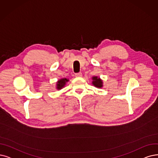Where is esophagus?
Returning a JSON list of instances; mask_svg holds the SVG:
<instances>
[{
  "instance_id": "obj_1",
  "label": "esophagus",
  "mask_w": 158,
  "mask_h": 158,
  "mask_svg": "<svg viewBox=\"0 0 158 158\" xmlns=\"http://www.w3.org/2000/svg\"><path fill=\"white\" fill-rule=\"evenodd\" d=\"M75 77H82V73H78L75 74Z\"/></svg>"
}]
</instances>
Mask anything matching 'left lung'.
Masks as SVG:
<instances>
[{"label": "left lung", "instance_id": "8db88e82", "mask_svg": "<svg viewBox=\"0 0 158 158\" xmlns=\"http://www.w3.org/2000/svg\"><path fill=\"white\" fill-rule=\"evenodd\" d=\"M92 85L98 89H101L103 87V81L98 76H93L92 77Z\"/></svg>", "mask_w": 158, "mask_h": 158}]
</instances>
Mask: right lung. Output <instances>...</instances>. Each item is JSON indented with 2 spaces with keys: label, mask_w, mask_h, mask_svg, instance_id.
Wrapping results in <instances>:
<instances>
[{
  "label": "right lung",
  "mask_w": 158,
  "mask_h": 158,
  "mask_svg": "<svg viewBox=\"0 0 158 158\" xmlns=\"http://www.w3.org/2000/svg\"><path fill=\"white\" fill-rule=\"evenodd\" d=\"M69 81V78H62L58 80L57 81H56V89L58 91L61 90V89L64 88L66 84Z\"/></svg>",
  "instance_id": "add662e5"
}]
</instances>
